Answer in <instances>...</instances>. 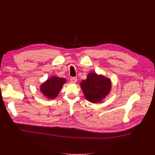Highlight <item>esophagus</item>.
Segmentation results:
<instances>
[{
  "instance_id": "1",
  "label": "esophagus",
  "mask_w": 155,
  "mask_h": 155,
  "mask_svg": "<svg viewBox=\"0 0 155 155\" xmlns=\"http://www.w3.org/2000/svg\"><path fill=\"white\" fill-rule=\"evenodd\" d=\"M77 81V78L76 77H72V78H71V81L72 83H76Z\"/></svg>"
}]
</instances>
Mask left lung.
Instances as JSON below:
<instances>
[{
    "label": "left lung",
    "instance_id": "8db88e82",
    "mask_svg": "<svg viewBox=\"0 0 155 155\" xmlns=\"http://www.w3.org/2000/svg\"><path fill=\"white\" fill-rule=\"evenodd\" d=\"M80 86L87 101L97 103L102 101L111 90V81L102 75L91 72L86 80L81 82Z\"/></svg>",
    "mask_w": 155,
    "mask_h": 155
}]
</instances>
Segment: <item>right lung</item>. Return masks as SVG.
I'll return each mask as SVG.
<instances>
[{
  "label": "right lung",
  "instance_id": "obj_1",
  "mask_svg": "<svg viewBox=\"0 0 155 155\" xmlns=\"http://www.w3.org/2000/svg\"><path fill=\"white\" fill-rule=\"evenodd\" d=\"M66 80L58 77H53L48 79L40 86V91L48 99H54L58 96L62 85Z\"/></svg>",
  "mask_w": 155,
  "mask_h": 155
}]
</instances>
